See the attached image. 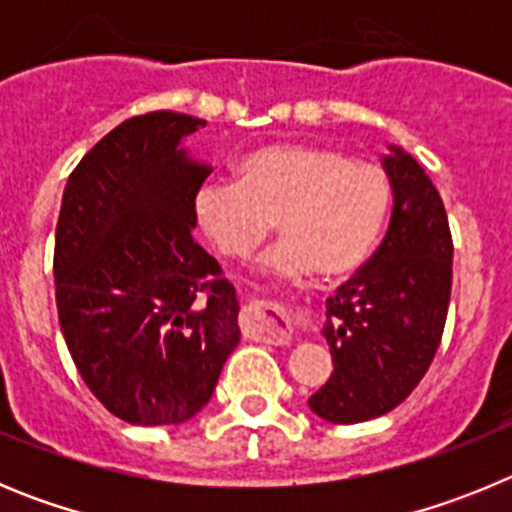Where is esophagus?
<instances>
[{
  "instance_id": "obj_1",
  "label": "esophagus",
  "mask_w": 512,
  "mask_h": 512,
  "mask_svg": "<svg viewBox=\"0 0 512 512\" xmlns=\"http://www.w3.org/2000/svg\"><path fill=\"white\" fill-rule=\"evenodd\" d=\"M246 330L269 343H287L292 338V320L284 302L251 300L246 305Z\"/></svg>"
}]
</instances>
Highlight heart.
I'll list each match as a JSON object with an SVG mask.
<instances>
[{
  "mask_svg": "<svg viewBox=\"0 0 512 512\" xmlns=\"http://www.w3.org/2000/svg\"><path fill=\"white\" fill-rule=\"evenodd\" d=\"M390 205V176L374 161L315 143H269L235 164L233 182L202 184L194 217L230 259L251 256L277 223L284 238L261 261L266 274L300 279L318 269L343 279L369 259Z\"/></svg>",
  "mask_w": 512,
  "mask_h": 512,
  "instance_id": "b5f03b06",
  "label": "heart"
}]
</instances>
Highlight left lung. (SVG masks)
Segmentation results:
<instances>
[{
	"mask_svg": "<svg viewBox=\"0 0 512 512\" xmlns=\"http://www.w3.org/2000/svg\"><path fill=\"white\" fill-rule=\"evenodd\" d=\"M382 166L395 205L377 253L328 297L323 336L333 374L307 400L328 423L379 418L425 377L446 325L451 297L449 217L423 166L390 146Z\"/></svg>",
	"mask_w": 512,
	"mask_h": 512,
	"instance_id": "obj_1",
	"label": "left lung"
}]
</instances>
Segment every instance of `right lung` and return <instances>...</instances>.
<instances>
[{"label": "right lung", "instance_id": "obj_1", "mask_svg": "<svg viewBox=\"0 0 512 512\" xmlns=\"http://www.w3.org/2000/svg\"><path fill=\"white\" fill-rule=\"evenodd\" d=\"M200 117H130L81 158L63 189L53 277L81 379L133 425H174L210 402L238 341V300L194 243V194L210 176L182 148Z\"/></svg>", "mask_w": 512, "mask_h": 512}]
</instances>
